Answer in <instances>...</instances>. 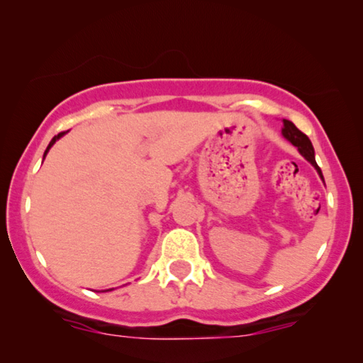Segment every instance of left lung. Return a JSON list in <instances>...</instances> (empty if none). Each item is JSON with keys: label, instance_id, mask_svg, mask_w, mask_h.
<instances>
[{"label": "left lung", "instance_id": "1", "mask_svg": "<svg viewBox=\"0 0 363 363\" xmlns=\"http://www.w3.org/2000/svg\"><path fill=\"white\" fill-rule=\"evenodd\" d=\"M282 135L286 137L289 142L292 143L294 147H298V150L301 152V155L304 157V159L308 160V162H311L314 165V169L318 170V174H320V177L323 179V174H321V169L318 167L316 160H314V148H313V143L311 140L308 138V135H304L301 130L296 128V125L292 123L289 120H284V128H282ZM325 182V181H323Z\"/></svg>", "mask_w": 363, "mask_h": 363}]
</instances>
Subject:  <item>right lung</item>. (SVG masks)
<instances>
[{"label":"right lung","mask_w":363,"mask_h":363,"mask_svg":"<svg viewBox=\"0 0 363 363\" xmlns=\"http://www.w3.org/2000/svg\"><path fill=\"white\" fill-rule=\"evenodd\" d=\"M64 133H65V132H62V133H59V135H55V137H54V138H52V140H50V143H49V147H47V150H45V154H43V157H45V155H47V152H49V150H50V147H52V145H54V143H55V142H57V140H59V138H60V137H62V135H64Z\"/></svg>","instance_id":"right-lung-1"}]
</instances>
